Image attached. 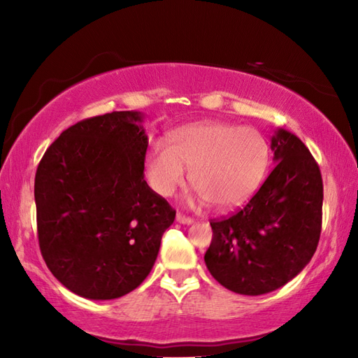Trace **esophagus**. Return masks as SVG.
I'll return each instance as SVG.
<instances>
[{"mask_svg":"<svg viewBox=\"0 0 358 358\" xmlns=\"http://www.w3.org/2000/svg\"><path fill=\"white\" fill-rule=\"evenodd\" d=\"M177 222L178 223H181V224H191V223H194V218H191V217H186V215H183V214H177Z\"/></svg>","mask_w":358,"mask_h":358,"instance_id":"obj_1","label":"esophagus"}]
</instances>
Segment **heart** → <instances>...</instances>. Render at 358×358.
<instances>
[{"instance_id": "b5f03b06", "label": "heart", "mask_w": 358, "mask_h": 358, "mask_svg": "<svg viewBox=\"0 0 358 358\" xmlns=\"http://www.w3.org/2000/svg\"><path fill=\"white\" fill-rule=\"evenodd\" d=\"M271 146L254 127L222 121L191 124L171 136V146L155 141L146 157L150 187L171 196L185 183L186 169L196 200L232 210L250 200L268 172Z\"/></svg>"}]
</instances>
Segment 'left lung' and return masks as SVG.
<instances>
[{"instance_id":"left-lung-1","label":"left lung","mask_w":358,"mask_h":358,"mask_svg":"<svg viewBox=\"0 0 358 358\" xmlns=\"http://www.w3.org/2000/svg\"><path fill=\"white\" fill-rule=\"evenodd\" d=\"M271 148L277 164L246 206L210 220L204 262L220 285L243 295L285 286L310 262L320 240V167L299 136L285 129L272 136Z\"/></svg>"}]
</instances>
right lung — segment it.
<instances>
[{
  "label": "right lung",
  "instance_id": "1",
  "mask_svg": "<svg viewBox=\"0 0 358 358\" xmlns=\"http://www.w3.org/2000/svg\"><path fill=\"white\" fill-rule=\"evenodd\" d=\"M140 112L78 121L44 152L35 175L41 255L59 283L90 300L118 299L154 266L175 210L144 180Z\"/></svg>",
  "mask_w": 358,
  "mask_h": 358
}]
</instances>
